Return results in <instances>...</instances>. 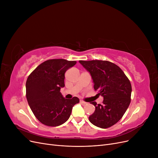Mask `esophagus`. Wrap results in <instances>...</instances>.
<instances>
[{
  "label": "esophagus",
  "mask_w": 158,
  "mask_h": 158,
  "mask_svg": "<svg viewBox=\"0 0 158 158\" xmlns=\"http://www.w3.org/2000/svg\"><path fill=\"white\" fill-rule=\"evenodd\" d=\"M80 103L82 104V105H83V106H85V105H86L88 103H86V102H85L84 101H83V100H80Z\"/></svg>",
  "instance_id": "obj_1"
}]
</instances>
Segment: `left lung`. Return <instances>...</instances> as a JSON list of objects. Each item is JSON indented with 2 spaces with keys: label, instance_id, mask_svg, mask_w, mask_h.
<instances>
[{
  "label": "left lung",
  "instance_id": "obj_1",
  "mask_svg": "<svg viewBox=\"0 0 158 158\" xmlns=\"http://www.w3.org/2000/svg\"><path fill=\"white\" fill-rule=\"evenodd\" d=\"M90 73L94 88L103 97V104L91 102L95 107L89 117L94 125L102 128L111 127L123 117L131 103L130 80L117 65L107 60H79Z\"/></svg>",
  "mask_w": 158,
  "mask_h": 158
}]
</instances>
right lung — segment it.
Listing matches in <instances>:
<instances>
[{
  "label": "right lung",
  "mask_w": 158,
  "mask_h": 158,
  "mask_svg": "<svg viewBox=\"0 0 158 158\" xmlns=\"http://www.w3.org/2000/svg\"><path fill=\"white\" fill-rule=\"evenodd\" d=\"M76 61L63 59L47 60L29 75L26 81V98L35 117L42 124L57 127L69 118L72 109L80 100L65 99L60 92L64 86V74Z\"/></svg>",
  "instance_id": "obj_1"
}]
</instances>
